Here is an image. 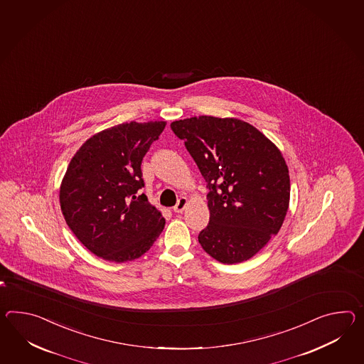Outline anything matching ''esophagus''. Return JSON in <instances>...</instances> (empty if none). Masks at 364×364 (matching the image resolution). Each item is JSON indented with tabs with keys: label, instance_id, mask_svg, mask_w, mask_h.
I'll return each mask as SVG.
<instances>
[{
	"label": "esophagus",
	"instance_id": "34e87169",
	"mask_svg": "<svg viewBox=\"0 0 364 364\" xmlns=\"http://www.w3.org/2000/svg\"><path fill=\"white\" fill-rule=\"evenodd\" d=\"M186 204H188L186 197H180L178 200V204L173 206V212L175 213H183V210L186 209Z\"/></svg>",
	"mask_w": 364,
	"mask_h": 364
}]
</instances>
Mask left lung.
Instances as JSON below:
<instances>
[{
  "label": "left lung",
  "mask_w": 364,
  "mask_h": 364,
  "mask_svg": "<svg viewBox=\"0 0 364 364\" xmlns=\"http://www.w3.org/2000/svg\"><path fill=\"white\" fill-rule=\"evenodd\" d=\"M209 189V223L198 242L210 257L248 260L283 225L289 173L282 152L254 126L235 118L192 117L171 124Z\"/></svg>",
  "instance_id": "obj_1"
}]
</instances>
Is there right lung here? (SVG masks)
Listing matches in <instances>:
<instances>
[{"mask_svg": "<svg viewBox=\"0 0 364 364\" xmlns=\"http://www.w3.org/2000/svg\"><path fill=\"white\" fill-rule=\"evenodd\" d=\"M166 122H129L93 135L72 158L60 186L67 225L95 255L124 263L142 257L166 220L139 192L143 158Z\"/></svg>", "mask_w": 364, "mask_h": 364, "instance_id": "right-lung-1", "label": "right lung"}]
</instances>
